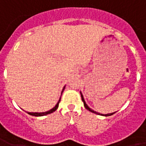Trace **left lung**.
Returning a JSON list of instances; mask_svg holds the SVG:
<instances>
[{
    "label": "left lung",
    "mask_w": 146,
    "mask_h": 146,
    "mask_svg": "<svg viewBox=\"0 0 146 146\" xmlns=\"http://www.w3.org/2000/svg\"><path fill=\"white\" fill-rule=\"evenodd\" d=\"M80 95H81V100H82V101H83L84 103V108H85L87 109V110H88L89 111L91 112H92V113H95V114H96V115H103V116H110V115H112L113 114H115V112H113V113H110V114H106V115H104V114H100V113H99V112H96V111H93L92 109H91L88 106L87 104H86V103H85V101H84V99L83 97V95H82V93L80 92Z\"/></svg>",
    "instance_id": "left-lung-1"
}]
</instances>
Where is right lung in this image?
<instances>
[{"mask_svg": "<svg viewBox=\"0 0 146 146\" xmlns=\"http://www.w3.org/2000/svg\"><path fill=\"white\" fill-rule=\"evenodd\" d=\"M65 89V87H64V88H63V90ZM62 90V92H63ZM60 100H61V98H60V100H58V104L53 108L52 109H50V111H46V112H27L29 115H33V116H43V115H48V114H50V113H53L54 111H55L56 110L58 109V104H59V102H60Z\"/></svg>", "mask_w": 146, "mask_h": 146, "instance_id": "obj_1", "label": "right lung"}]
</instances>
